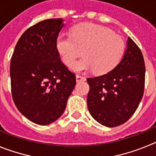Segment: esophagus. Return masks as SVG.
Wrapping results in <instances>:
<instances>
[{
	"instance_id": "1",
	"label": "esophagus",
	"mask_w": 156,
	"mask_h": 156,
	"mask_svg": "<svg viewBox=\"0 0 156 156\" xmlns=\"http://www.w3.org/2000/svg\"><path fill=\"white\" fill-rule=\"evenodd\" d=\"M76 82H80V81H84V80H86V78H85L84 76H83L76 75Z\"/></svg>"
}]
</instances>
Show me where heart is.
<instances>
[{
	"mask_svg": "<svg viewBox=\"0 0 156 156\" xmlns=\"http://www.w3.org/2000/svg\"><path fill=\"white\" fill-rule=\"evenodd\" d=\"M56 48L63 62L72 64L83 51L85 57L71 66L74 72L93 70L97 74H105L119 64L125 51L122 37L108 27L93 23L76 26L72 35H60L56 40Z\"/></svg>",
	"mask_w": 156,
	"mask_h": 156,
	"instance_id": "heart-1",
	"label": "heart"
}]
</instances>
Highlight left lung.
I'll return each instance as SVG.
<instances>
[{"label": "left lung", "instance_id": "obj_1", "mask_svg": "<svg viewBox=\"0 0 156 156\" xmlns=\"http://www.w3.org/2000/svg\"><path fill=\"white\" fill-rule=\"evenodd\" d=\"M145 66L140 48L128 37L120 62L108 73L87 78V102L90 115L103 126L114 127L133 115L142 99Z\"/></svg>", "mask_w": 156, "mask_h": 156}]
</instances>
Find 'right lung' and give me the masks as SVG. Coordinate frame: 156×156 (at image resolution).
I'll return each instance as SVG.
<instances>
[{
    "label": "right lung",
    "instance_id": "right-lung-1",
    "mask_svg": "<svg viewBox=\"0 0 156 156\" xmlns=\"http://www.w3.org/2000/svg\"><path fill=\"white\" fill-rule=\"evenodd\" d=\"M62 19L37 23L23 33L10 66L12 94L19 111L34 123L48 125L64 112L76 76L62 62L56 40Z\"/></svg>",
    "mask_w": 156,
    "mask_h": 156
}]
</instances>
